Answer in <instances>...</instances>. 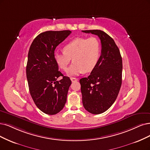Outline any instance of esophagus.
Wrapping results in <instances>:
<instances>
[{
    "instance_id": "34e87169",
    "label": "esophagus",
    "mask_w": 150,
    "mask_h": 150,
    "mask_svg": "<svg viewBox=\"0 0 150 150\" xmlns=\"http://www.w3.org/2000/svg\"><path fill=\"white\" fill-rule=\"evenodd\" d=\"M70 80H71V81L72 82H74V81H77V80H78V79H76V78H75V77H71V78H70Z\"/></svg>"
}]
</instances>
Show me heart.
<instances>
[{"instance_id":"obj_1","label":"heart","mask_w":150,"mask_h":150,"mask_svg":"<svg viewBox=\"0 0 150 150\" xmlns=\"http://www.w3.org/2000/svg\"><path fill=\"white\" fill-rule=\"evenodd\" d=\"M101 42L96 37L77 38L63 47L64 52H55L54 58L59 67L65 71L71 59L74 63L67 71L70 76L93 70L100 57Z\"/></svg>"}]
</instances>
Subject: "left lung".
<instances>
[{"label":"left lung","mask_w":150,"mask_h":150,"mask_svg":"<svg viewBox=\"0 0 150 150\" xmlns=\"http://www.w3.org/2000/svg\"><path fill=\"white\" fill-rule=\"evenodd\" d=\"M97 35L101 43V54L88 77L80 80L82 102L93 114H101L112 106L122 85V60L118 47L107 33L98 30L82 31Z\"/></svg>","instance_id":"8db88e82"}]
</instances>
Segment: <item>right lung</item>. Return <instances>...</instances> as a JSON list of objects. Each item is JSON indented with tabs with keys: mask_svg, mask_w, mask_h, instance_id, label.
<instances>
[{
	"mask_svg": "<svg viewBox=\"0 0 150 150\" xmlns=\"http://www.w3.org/2000/svg\"><path fill=\"white\" fill-rule=\"evenodd\" d=\"M71 33L69 30L47 31L40 33L31 43L26 65V77L33 101L44 113L54 115L67 101L71 80L59 71L54 51ZM60 76L63 79L57 81Z\"/></svg>",
	"mask_w": 150,
	"mask_h": 150,
	"instance_id": "obj_1",
	"label": "right lung"
}]
</instances>
